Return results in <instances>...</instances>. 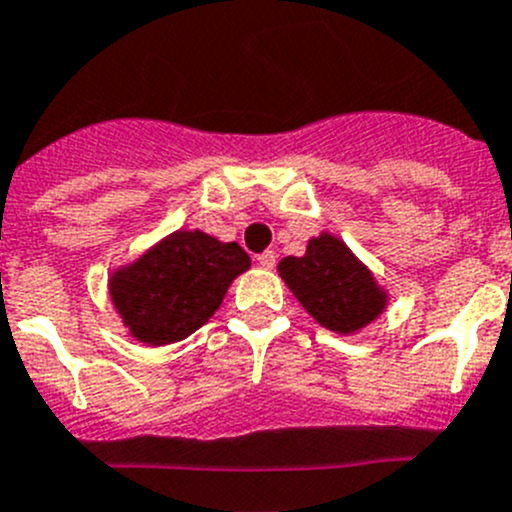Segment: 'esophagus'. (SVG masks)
<instances>
[{
	"label": "esophagus",
	"instance_id": "1",
	"mask_svg": "<svg viewBox=\"0 0 512 512\" xmlns=\"http://www.w3.org/2000/svg\"><path fill=\"white\" fill-rule=\"evenodd\" d=\"M275 260H277V255L272 250H265L262 255H257V262H260L265 270H272V267H275Z\"/></svg>",
	"mask_w": 512,
	"mask_h": 512
}]
</instances>
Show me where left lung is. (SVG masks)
I'll return each mask as SVG.
<instances>
[{
  "mask_svg": "<svg viewBox=\"0 0 512 512\" xmlns=\"http://www.w3.org/2000/svg\"><path fill=\"white\" fill-rule=\"evenodd\" d=\"M277 272L307 315L337 335L365 330L390 302L370 267L330 232L312 237L302 257H282Z\"/></svg>",
  "mask_w": 512,
  "mask_h": 512,
  "instance_id": "obj_1",
  "label": "left lung"
}]
</instances>
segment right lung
Segmentation results:
<instances>
[{
	"instance_id": "1",
	"label": "right lung",
	"mask_w": 512,
	"mask_h": 512,
	"mask_svg": "<svg viewBox=\"0 0 512 512\" xmlns=\"http://www.w3.org/2000/svg\"><path fill=\"white\" fill-rule=\"evenodd\" d=\"M250 265L237 242H220L202 230H175L109 272V300L135 340L172 345L220 310L232 280Z\"/></svg>"
}]
</instances>
